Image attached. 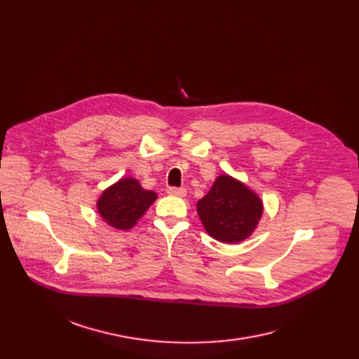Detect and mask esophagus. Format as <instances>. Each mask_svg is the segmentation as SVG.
<instances>
[{"instance_id": "esophagus-1", "label": "esophagus", "mask_w": 359, "mask_h": 359, "mask_svg": "<svg viewBox=\"0 0 359 359\" xmlns=\"http://www.w3.org/2000/svg\"><path fill=\"white\" fill-rule=\"evenodd\" d=\"M167 194H168V195H173V196H180V198H183V196H186L187 191L184 189V187H168Z\"/></svg>"}]
</instances>
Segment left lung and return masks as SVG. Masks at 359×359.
<instances>
[{
  "label": "left lung",
  "mask_w": 359,
  "mask_h": 359,
  "mask_svg": "<svg viewBox=\"0 0 359 359\" xmlns=\"http://www.w3.org/2000/svg\"><path fill=\"white\" fill-rule=\"evenodd\" d=\"M203 227L221 243H238L257 227L263 214L260 198L229 175H221L196 205Z\"/></svg>",
  "instance_id": "1"
}]
</instances>
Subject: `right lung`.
I'll return each mask as SVG.
<instances>
[{"mask_svg":"<svg viewBox=\"0 0 359 359\" xmlns=\"http://www.w3.org/2000/svg\"><path fill=\"white\" fill-rule=\"evenodd\" d=\"M157 199L153 191H145L134 177H123L102 194L97 212L110 227L129 230Z\"/></svg>","mask_w":359,"mask_h":359,"instance_id":"right-lung-1","label":"right lung"}]
</instances>
